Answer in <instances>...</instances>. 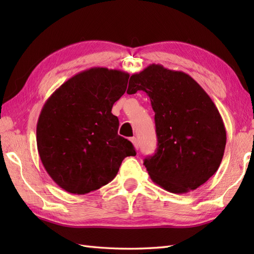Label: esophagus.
Returning a JSON list of instances; mask_svg holds the SVG:
<instances>
[{
    "mask_svg": "<svg viewBox=\"0 0 254 254\" xmlns=\"http://www.w3.org/2000/svg\"><path fill=\"white\" fill-rule=\"evenodd\" d=\"M131 142L133 143L134 147H135V148L137 149V148H138V142H137V139H136L135 137H132V138H131Z\"/></svg>",
    "mask_w": 254,
    "mask_h": 254,
    "instance_id": "obj_1",
    "label": "esophagus"
}]
</instances>
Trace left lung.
I'll return each instance as SVG.
<instances>
[{
	"instance_id": "8db88e82",
	"label": "left lung",
	"mask_w": 254,
	"mask_h": 254,
	"mask_svg": "<svg viewBox=\"0 0 254 254\" xmlns=\"http://www.w3.org/2000/svg\"><path fill=\"white\" fill-rule=\"evenodd\" d=\"M146 93L155 112L157 150L144 165L156 185L177 194L195 190L219 168L226 146L224 121L190 75L150 64L133 74L127 93Z\"/></svg>"
}]
</instances>
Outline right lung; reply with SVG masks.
Returning a JSON list of instances; mask_svg holds the SVG:
<instances>
[{
    "mask_svg": "<svg viewBox=\"0 0 254 254\" xmlns=\"http://www.w3.org/2000/svg\"><path fill=\"white\" fill-rule=\"evenodd\" d=\"M130 75L91 67L68 78L42 107L37 148L48 175L68 193L86 194L113 180L122 160L135 156L118 134L115 102L126 93Z\"/></svg>",
    "mask_w": 254,
    "mask_h": 254,
    "instance_id": "right-lung-1",
    "label": "right lung"
}]
</instances>
